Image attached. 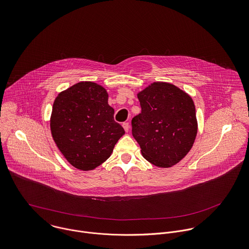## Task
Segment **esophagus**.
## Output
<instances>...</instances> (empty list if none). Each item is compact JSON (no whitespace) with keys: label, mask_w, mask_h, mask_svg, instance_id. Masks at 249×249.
<instances>
[{"label":"esophagus","mask_w":249,"mask_h":249,"mask_svg":"<svg viewBox=\"0 0 249 249\" xmlns=\"http://www.w3.org/2000/svg\"><path fill=\"white\" fill-rule=\"evenodd\" d=\"M122 126H123V128H124L125 132H126V133H128V132H129V130H130V125H129V123H128V122H125V123H123V124H122Z\"/></svg>","instance_id":"34e87169"}]
</instances>
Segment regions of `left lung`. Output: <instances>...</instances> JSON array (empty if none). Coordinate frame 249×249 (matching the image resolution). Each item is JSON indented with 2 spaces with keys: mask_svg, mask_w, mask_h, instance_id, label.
I'll return each instance as SVG.
<instances>
[{
  "mask_svg": "<svg viewBox=\"0 0 249 249\" xmlns=\"http://www.w3.org/2000/svg\"><path fill=\"white\" fill-rule=\"evenodd\" d=\"M137 96L142 112L132 119L133 136L143 158L160 168L177 164L196 139L198 123L194 100L166 82H154Z\"/></svg>",
  "mask_w": 249,
  "mask_h": 249,
  "instance_id": "obj_1",
  "label": "left lung"
}]
</instances>
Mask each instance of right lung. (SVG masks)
<instances>
[{
	"instance_id": "right-lung-1",
	"label": "right lung",
	"mask_w": 249,
	"mask_h": 249,
	"mask_svg": "<svg viewBox=\"0 0 249 249\" xmlns=\"http://www.w3.org/2000/svg\"><path fill=\"white\" fill-rule=\"evenodd\" d=\"M107 89L80 82L58 93L53 104L50 128L57 148L77 169H95L111 155L125 134L113 119Z\"/></svg>"
}]
</instances>
